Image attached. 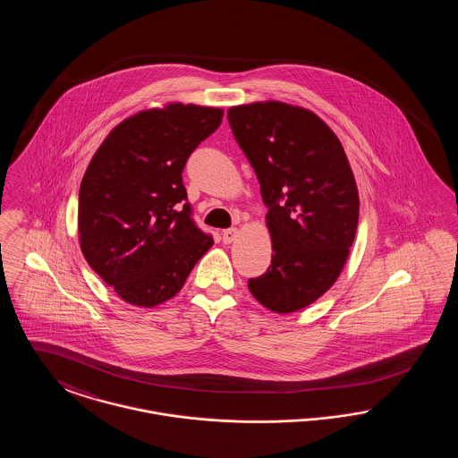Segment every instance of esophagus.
<instances>
[{
  "mask_svg": "<svg viewBox=\"0 0 458 458\" xmlns=\"http://www.w3.org/2000/svg\"><path fill=\"white\" fill-rule=\"evenodd\" d=\"M240 232L237 228H228L223 232V242L225 243H232L235 240L239 239Z\"/></svg>",
  "mask_w": 458,
  "mask_h": 458,
  "instance_id": "34e87169",
  "label": "esophagus"
}]
</instances>
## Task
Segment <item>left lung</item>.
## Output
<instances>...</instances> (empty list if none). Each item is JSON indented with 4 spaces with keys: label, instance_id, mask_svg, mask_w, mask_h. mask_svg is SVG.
Returning <instances> with one entry per match:
<instances>
[{
    "label": "left lung",
    "instance_id": "left-lung-1",
    "mask_svg": "<svg viewBox=\"0 0 458 458\" xmlns=\"http://www.w3.org/2000/svg\"><path fill=\"white\" fill-rule=\"evenodd\" d=\"M269 208L271 266L249 280L258 302L290 314L338 280L359 221V191L340 139L310 109L258 101L228 109Z\"/></svg>",
    "mask_w": 458,
    "mask_h": 458
}]
</instances>
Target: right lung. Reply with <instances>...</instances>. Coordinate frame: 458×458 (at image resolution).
<instances>
[{
    "label": "right lung",
    "mask_w": 458,
    "mask_h": 458,
    "mask_svg": "<svg viewBox=\"0 0 458 458\" xmlns=\"http://www.w3.org/2000/svg\"><path fill=\"white\" fill-rule=\"evenodd\" d=\"M223 109L183 103L142 109L109 131L79 192V243L89 266L127 304L174 297L215 243L182 202V172Z\"/></svg>",
    "instance_id": "obj_1"
}]
</instances>
